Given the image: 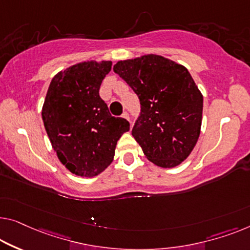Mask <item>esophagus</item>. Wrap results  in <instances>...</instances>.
Returning a JSON list of instances; mask_svg holds the SVG:
<instances>
[{
  "label": "esophagus",
  "instance_id": "34e87169",
  "mask_svg": "<svg viewBox=\"0 0 250 250\" xmlns=\"http://www.w3.org/2000/svg\"><path fill=\"white\" fill-rule=\"evenodd\" d=\"M122 118H125V120L130 121V118H129V114H128V112H124V114H122ZM130 124H131V122H130Z\"/></svg>",
  "mask_w": 250,
  "mask_h": 250
}]
</instances>
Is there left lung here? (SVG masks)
I'll list each match as a JSON object with an SVG mask.
<instances>
[{"instance_id": "obj_1", "label": "left lung", "mask_w": 250, "mask_h": 250, "mask_svg": "<svg viewBox=\"0 0 250 250\" xmlns=\"http://www.w3.org/2000/svg\"><path fill=\"white\" fill-rule=\"evenodd\" d=\"M140 100L132 136L149 162L173 168L188 157L200 137L203 95L185 66L148 54L113 67Z\"/></svg>"}]
</instances>
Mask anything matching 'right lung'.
Returning a JSON list of instances; mask_svg holds the SVG:
<instances>
[{
    "label": "right lung",
    "mask_w": 250,
    "mask_h": 250,
    "mask_svg": "<svg viewBox=\"0 0 250 250\" xmlns=\"http://www.w3.org/2000/svg\"><path fill=\"white\" fill-rule=\"evenodd\" d=\"M111 61L82 62L62 69L48 87L42 115L51 147L70 173L94 177L113 162L129 122L110 114L100 98Z\"/></svg>",
    "instance_id": "right-lung-1"
}]
</instances>
